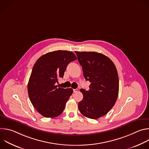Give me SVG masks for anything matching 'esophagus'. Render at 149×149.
I'll list each match as a JSON object with an SVG mask.
<instances>
[{
    "label": "esophagus",
    "mask_w": 149,
    "mask_h": 149,
    "mask_svg": "<svg viewBox=\"0 0 149 149\" xmlns=\"http://www.w3.org/2000/svg\"><path fill=\"white\" fill-rule=\"evenodd\" d=\"M73 91H74V93H77V92L78 91V88L74 89V90H73Z\"/></svg>",
    "instance_id": "obj_1"
}]
</instances>
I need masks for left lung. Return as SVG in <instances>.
Segmentation results:
<instances>
[{"label":"left lung","instance_id":"1","mask_svg":"<svg viewBox=\"0 0 149 149\" xmlns=\"http://www.w3.org/2000/svg\"><path fill=\"white\" fill-rule=\"evenodd\" d=\"M83 75L89 81L90 89H81L83 99L78 103L80 113L97 119L107 114L114 105L118 95L119 80L116 67L105 55L95 52L75 51Z\"/></svg>","mask_w":149,"mask_h":149}]
</instances>
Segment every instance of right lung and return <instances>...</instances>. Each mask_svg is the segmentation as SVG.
<instances>
[{
	"label": "right lung",
	"instance_id": "right-lung-1",
	"mask_svg": "<svg viewBox=\"0 0 149 149\" xmlns=\"http://www.w3.org/2000/svg\"><path fill=\"white\" fill-rule=\"evenodd\" d=\"M77 59L71 51H56L41 56L35 62L28 84L29 99L37 111L47 118L59 116L73 93L56 86L67 65Z\"/></svg>",
	"mask_w": 149,
	"mask_h": 149
}]
</instances>
